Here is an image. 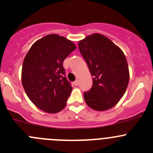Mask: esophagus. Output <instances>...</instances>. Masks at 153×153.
<instances>
[{
  "mask_svg": "<svg viewBox=\"0 0 153 153\" xmlns=\"http://www.w3.org/2000/svg\"><path fill=\"white\" fill-rule=\"evenodd\" d=\"M74 84H75V86H78V84H79V81H78V80H76V81H75V82H74Z\"/></svg>",
  "mask_w": 153,
  "mask_h": 153,
  "instance_id": "34e87169",
  "label": "esophagus"
}]
</instances>
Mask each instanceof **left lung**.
<instances>
[{"instance_id": "1", "label": "left lung", "mask_w": 153, "mask_h": 153, "mask_svg": "<svg viewBox=\"0 0 153 153\" xmlns=\"http://www.w3.org/2000/svg\"><path fill=\"white\" fill-rule=\"evenodd\" d=\"M78 48L93 76L91 89L84 93L86 104L99 111L113 108L124 95L129 81L125 54L112 41L99 33L79 41Z\"/></svg>"}]
</instances>
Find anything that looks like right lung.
<instances>
[{
    "instance_id": "right-lung-1",
    "label": "right lung",
    "mask_w": 153,
    "mask_h": 153,
    "mask_svg": "<svg viewBox=\"0 0 153 153\" xmlns=\"http://www.w3.org/2000/svg\"><path fill=\"white\" fill-rule=\"evenodd\" d=\"M76 48L72 41L50 34L33 44L22 65V81L30 100L49 114L65 108L72 92L63 60Z\"/></svg>"
}]
</instances>
